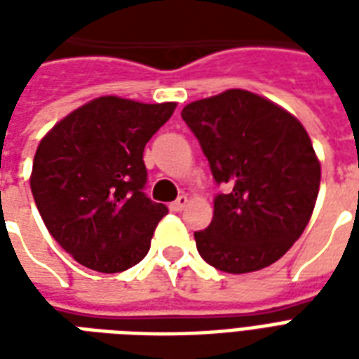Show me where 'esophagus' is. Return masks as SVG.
<instances>
[{
  "label": "esophagus",
  "mask_w": 359,
  "mask_h": 359,
  "mask_svg": "<svg viewBox=\"0 0 359 359\" xmlns=\"http://www.w3.org/2000/svg\"><path fill=\"white\" fill-rule=\"evenodd\" d=\"M187 203H188V196H179V198H177L169 208H171V211H175V213H179V211H182L184 208H187Z\"/></svg>",
  "instance_id": "1"
}]
</instances>
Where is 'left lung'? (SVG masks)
Returning <instances> with one entry per match:
<instances>
[{"instance_id": "1", "label": "left lung", "mask_w": 359, "mask_h": 359, "mask_svg": "<svg viewBox=\"0 0 359 359\" xmlns=\"http://www.w3.org/2000/svg\"><path fill=\"white\" fill-rule=\"evenodd\" d=\"M182 118L225 194L194 233L200 256L225 273L264 269L300 238L316 208L321 165L298 118L248 90L188 103Z\"/></svg>"}]
</instances>
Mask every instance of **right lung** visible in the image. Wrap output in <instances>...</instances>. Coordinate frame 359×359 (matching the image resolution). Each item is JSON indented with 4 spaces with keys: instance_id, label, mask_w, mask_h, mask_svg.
I'll use <instances>...</instances> for the list:
<instances>
[{
    "instance_id": "1",
    "label": "right lung",
    "mask_w": 359,
    "mask_h": 359,
    "mask_svg": "<svg viewBox=\"0 0 359 359\" xmlns=\"http://www.w3.org/2000/svg\"><path fill=\"white\" fill-rule=\"evenodd\" d=\"M175 107L103 95L40 142L30 175L36 208L59 246L84 267L118 273L148 254L167 208L144 194V148Z\"/></svg>"
}]
</instances>
